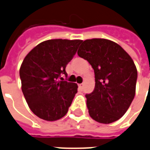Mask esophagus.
Returning <instances> with one entry per match:
<instances>
[{
  "instance_id": "1",
  "label": "esophagus",
  "mask_w": 150,
  "mask_h": 150,
  "mask_svg": "<svg viewBox=\"0 0 150 150\" xmlns=\"http://www.w3.org/2000/svg\"><path fill=\"white\" fill-rule=\"evenodd\" d=\"M83 86H84V84H83V83L79 84V87H80V89H83Z\"/></svg>"
}]
</instances>
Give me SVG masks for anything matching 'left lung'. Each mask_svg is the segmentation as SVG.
Listing matches in <instances>:
<instances>
[{
  "label": "left lung",
  "instance_id": "1",
  "mask_svg": "<svg viewBox=\"0 0 150 150\" xmlns=\"http://www.w3.org/2000/svg\"><path fill=\"white\" fill-rule=\"evenodd\" d=\"M77 54L94 70V90L86 95L90 117L104 124L118 120L136 93L137 70L133 59L118 44L103 38L84 40Z\"/></svg>",
  "mask_w": 150,
  "mask_h": 150
}]
</instances>
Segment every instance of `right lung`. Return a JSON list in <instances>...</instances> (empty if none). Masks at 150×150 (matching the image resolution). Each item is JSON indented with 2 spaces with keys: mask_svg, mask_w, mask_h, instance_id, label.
<instances>
[{
  "mask_svg": "<svg viewBox=\"0 0 150 150\" xmlns=\"http://www.w3.org/2000/svg\"><path fill=\"white\" fill-rule=\"evenodd\" d=\"M81 42L48 40L36 46L23 59L20 68L22 92L30 109L39 118L55 121L67 114L78 86L60 76H67L65 68Z\"/></svg>",
  "mask_w": 150,
  "mask_h": 150,
  "instance_id": "right-lung-1",
  "label": "right lung"
}]
</instances>
